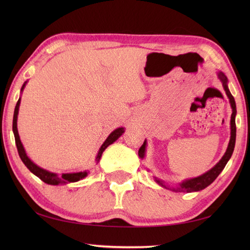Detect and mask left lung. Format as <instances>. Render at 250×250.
I'll return each mask as SVG.
<instances>
[{
    "label": "left lung",
    "mask_w": 250,
    "mask_h": 250,
    "mask_svg": "<svg viewBox=\"0 0 250 250\" xmlns=\"http://www.w3.org/2000/svg\"><path fill=\"white\" fill-rule=\"evenodd\" d=\"M217 76L220 79V82L222 83V87H224L226 94L228 99H229V102L232 108V115H231V121H230V129H231V136H230V141H229V145H228L227 150L225 152V155L222 156L220 159V161L216 164L214 167H211L209 171H207L206 173L202 174L201 176L194 177V178H190L187 180H184V182L179 183L177 187L171 188L164 184L163 180L159 179L158 177H153L156 180V183L158 185H160L161 187L169 189L172 191H175V192H196V191L203 190L205 189L207 186H209L214 180L218 177V175L222 172V169L225 168L226 164L228 161L230 160V158L233 153V150H234V146H235V139H236V125H235V116H236V105H235V100L233 98V95L231 94L229 87H228V78L222 72L217 73ZM146 145L147 142L145 140L144 144L142 145L139 150V157L141 159L145 158V153H146Z\"/></svg>",
    "instance_id": "left-lung-1"
}]
</instances>
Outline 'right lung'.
Returning <instances> with one entry per match:
<instances>
[{
	"instance_id": "1",
	"label": "right lung",
	"mask_w": 250,
	"mask_h": 250,
	"mask_svg": "<svg viewBox=\"0 0 250 250\" xmlns=\"http://www.w3.org/2000/svg\"><path fill=\"white\" fill-rule=\"evenodd\" d=\"M28 82H24V83L22 84V87H21V92L23 91V89L25 87V84ZM20 101L21 98H19L17 104H16V107H15V111H14V119H13V132H14V135H15V141H16V146H17V149H18V153H19V157L22 162L24 163V166L30 169V172L33 173L35 176L39 177L40 179L43 180L44 183L48 184V185H65L68 183H75L78 182V180H81L83 178H84L89 174V171H83V172H76V173H63L61 175L59 174H56V173H52L47 171L45 168H42L39 166H36V164L31 160V159L26 156V152L23 148L22 143L20 141V137H19V133H18V129H17V118H18V113H19V106H20ZM125 132V128H118L114 130L111 133L107 136V139L105 140V142L101 146V148L98 151V155L97 158H95V161L97 163L100 161L101 157H102V153L103 151L107 148L110 144H113L114 142H116L117 140L119 139V137L124 134Z\"/></svg>"
}]
</instances>
